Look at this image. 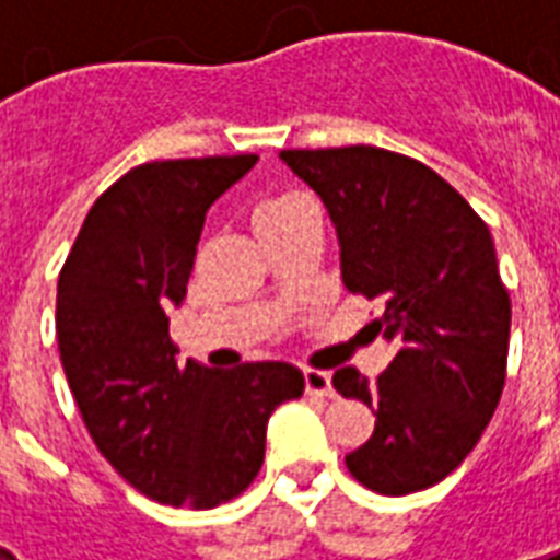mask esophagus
Listing matches in <instances>:
<instances>
[{"instance_id":"34e87169","label":"esophagus","mask_w":560,"mask_h":560,"mask_svg":"<svg viewBox=\"0 0 560 560\" xmlns=\"http://www.w3.org/2000/svg\"><path fill=\"white\" fill-rule=\"evenodd\" d=\"M305 392L307 395H325V398H331V374L319 372V369H305Z\"/></svg>"}]
</instances>
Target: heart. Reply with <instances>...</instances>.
Wrapping results in <instances>:
<instances>
[{
	"instance_id": "heart-1",
	"label": "heart",
	"mask_w": 560,
	"mask_h": 560,
	"mask_svg": "<svg viewBox=\"0 0 560 560\" xmlns=\"http://www.w3.org/2000/svg\"><path fill=\"white\" fill-rule=\"evenodd\" d=\"M302 202H307V197H302V194H279V197H270V200H264L258 209H255V220H264V218H272V214H281V211L288 209H296V206H302Z\"/></svg>"
}]
</instances>
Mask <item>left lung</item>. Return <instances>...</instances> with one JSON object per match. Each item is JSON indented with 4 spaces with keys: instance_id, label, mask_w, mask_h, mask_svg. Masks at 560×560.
<instances>
[{
    "instance_id": "1",
    "label": "left lung",
    "mask_w": 560,
    "mask_h": 560,
    "mask_svg": "<svg viewBox=\"0 0 560 560\" xmlns=\"http://www.w3.org/2000/svg\"><path fill=\"white\" fill-rule=\"evenodd\" d=\"M279 156L323 197L342 284L381 302L372 325L395 346L377 381L334 372V389L377 416L346 465L377 494L424 491L477 447L503 395L512 299L491 232L451 183L400 153L351 144Z\"/></svg>"
}]
</instances>
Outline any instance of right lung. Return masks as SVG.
<instances>
[{"instance_id": "right-lung-1", "label": "right lung", "mask_w": 560, "mask_h": 560, "mask_svg": "<svg viewBox=\"0 0 560 560\" xmlns=\"http://www.w3.org/2000/svg\"><path fill=\"white\" fill-rule=\"evenodd\" d=\"M258 156L144 162L101 194L57 279V349L101 456L165 505L214 509L258 477L272 409L305 392L296 366L179 363L183 305L206 211Z\"/></svg>"}]
</instances>
